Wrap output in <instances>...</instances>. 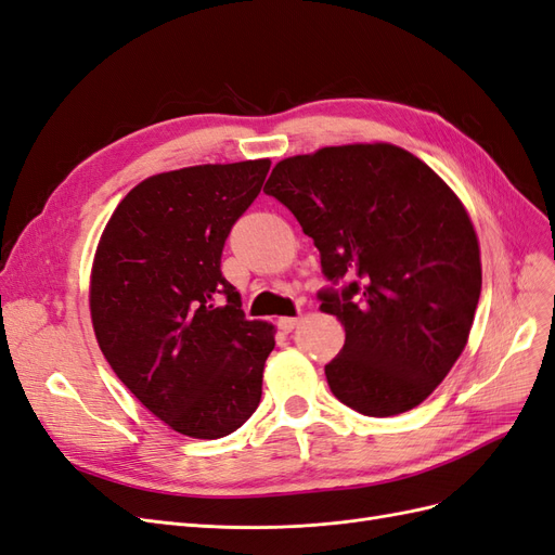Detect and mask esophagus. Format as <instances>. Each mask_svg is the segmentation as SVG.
Masks as SVG:
<instances>
[{"instance_id":"1","label":"esophagus","mask_w":555,"mask_h":555,"mask_svg":"<svg viewBox=\"0 0 555 555\" xmlns=\"http://www.w3.org/2000/svg\"><path fill=\"white\" fill-rule=\"evenodd\" d=\"M298 322H300L298 317H280V319H278V326H280L284 333H289V331H294V328L298 326Z\"/></svg>"}]
</instances>
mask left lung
Instances as JSON below:
<instances>
[{"label":"left lung","instance_id":"8db88e82","mask_svg":"<svg viewBox=\"0 0 555 555\" xmlns=\"http://www.w3.org/2000/svg\"><path fill=\"white\" fill-rule=\"evenodd\" d=\"M266 194L322 255V312L345 326L326 365L333 396L365 416L408 412L459 361L481 294V257L463 201L391 143L319 147L275 164Z\"/></svg>","mask_w":555,"mask_h":555}]
</instances>
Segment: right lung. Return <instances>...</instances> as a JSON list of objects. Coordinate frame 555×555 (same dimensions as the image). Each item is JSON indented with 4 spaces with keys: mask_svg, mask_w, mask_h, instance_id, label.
<instances>
[{
    "mask_svg": "<svg viewBox=\"0 0 555 555\" xmlns=\"http://www.w3.org/2000/svg\"><path fill=\"white\" fill-rule=\"evenodd\" d=\"M268 169L271 159H247L150 176L117 204L94 251L99 349L141 405L188 438H224L259 408L275 326L245 319L220 261Z\"/></svg>",
    "mask_w": 555,
    "mask_h": 555,
    "instance_id": "right-lung-1",
    "label": "right lung"
}]
</instances>
